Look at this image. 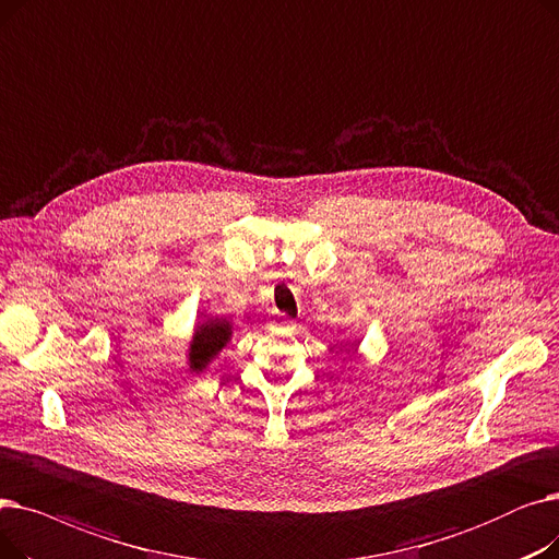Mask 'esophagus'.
Segmentation results:
<instances>
[{"mask_svg": "<svg viewBox=\"0 0 559 559\" xmlns=\"http://www.w3.org/2000/svg\"><path fill=\"white\" fill-rule=\"evenodd\" d=\"M275 325H277V328H282V330H294V328H296V323H294V321H288V318H282V321H277Z\"/></svg>", "mask_w": 559, "mask_h": 559, "instance_id": "obj_1", "label": "esophagus"}]
</instances>
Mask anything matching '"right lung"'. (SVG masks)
I'll list each match as a JSON object with an SVG mask.
<instances>
[{
	"mask_svg": "<svg viewBox=\"0 0 559 559\" xmlns=\"http://www.w3.org/2000/svg\"><path fill=\"white\" fill-rule=\"evenodd\" d=\"M231 338V323L227 318H209L200 323L193 332L191 348H189V366L193 373L202 370L216 359V355L225 348Z\"/></svg>",
	"mask_w": 559,
	"mask_h": 559,
	"instance_id": "right-lung-1",
	"label": "right lung"
}]
</instances>
